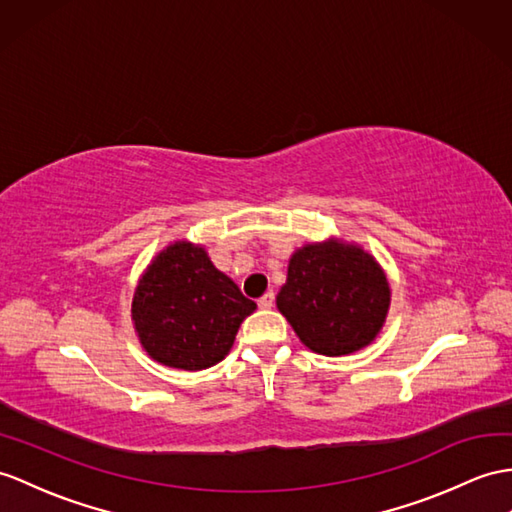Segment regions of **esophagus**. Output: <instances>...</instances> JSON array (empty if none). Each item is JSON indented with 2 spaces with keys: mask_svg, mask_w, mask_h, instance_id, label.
Listing matches in <instances>:
<instances>
[{
  "mask_svg": "<svg viewBox=\"0 0 512 512\" xmlns=\"http://www.w3.org/2000/svg\"><path fill=\"white\" fill-rule=\"evenodd\" d=\"M273 302H276V295H273V291H267L263 297L258 299V306L260 308H271Z\"/></svg>",
  "mask_w": 512,
  "mask_h": 512,
  "instance_id": "esophagus-1",
  "label": "esophagus"
}]
</instances>
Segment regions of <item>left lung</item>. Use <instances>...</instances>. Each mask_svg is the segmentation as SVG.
<instances>
[{"label":"left lung","instance_id":"1","mask_svg":"<svg viewBox=\"0 0 512 512\" xmlns=\"http://www.w3.org/2000/svg\"><path fill=\"white\" fill-rule=\"evenodd\" d=\"M391 302L384 271L354 245L321 243L297 249L278 293L280 313L308 350L352 354L380 332Z\"/></svg>","mask_w":512,"mask_h":512}]
</instances>
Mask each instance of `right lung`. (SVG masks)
<instances>
[{"mask_svg":"<svg viewBox=\"0 0 512 512\" xmlns=\"http://www.w3.org/2000/svg\"><path fill=\"white\" fill-rule=\"evenodd\" d=\"M256 304L210 263L204 247L169 245L147 267L132 302L134 328L158 363L199 371L226 358Z\"/></svg>","mask_w":512,"mask_h":512,"instance_id":"add662e5","label":"right lung"}]
</instances>
